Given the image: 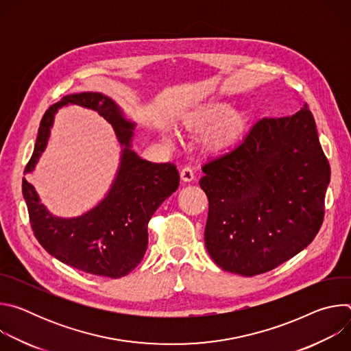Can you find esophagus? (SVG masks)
<instances>
[{
    "mask_svg": "<svg viewBox=\"0 0 351 351\" xmlns=\"http://www.w3.org/2000/svg\"><path fill=\"white\" fill-rule=\"evenodd\" d=\"M180 179L183 182H191L194 179V171L190 168V167H184L182 171H180Z\"/></svg>",
    "mask_w": 351,
    "mask_h": 351,
    "instance_id": "esophagus-1",
    "label": "esophagus"
}]
</instances>
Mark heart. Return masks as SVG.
<instances>
[{
    "mask_svg": "<svg viewBox=\"0 0 351 351\" xmlns=\"http://www.w3.org/2000/svg\"><path fill=\"white\" fill-rule=\"evenodd\" d=\"M215 124L207 141L214 148H223L233 144L244 129V117L240 112L230 111L229 104L215 103L189 115L186 125L191 129H208Z\"/></svg>",
    "mask_w": 351,
    "mask_h": 351,
    "instance_id": "b5f03b06",
    "label": "heart"
}]
</instances>
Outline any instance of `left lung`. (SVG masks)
<instances>
[{"label":"left lung","instance_id":"left-lung-1","mask_svg":"<svg viewBox=\"0 0 351 351\" xmlns=\"http://www.w3.org/2000/svg\"><path fill=\"white\" fill-rule=\"evenodd\" d=\"M207 252L223 271L268 272L304 250L325 214L330 167L307 104L263 118L240 144L203 165Z\"/></svg>","mask_w":351,"mask_h":351}]
</instances>
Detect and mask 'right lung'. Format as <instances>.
<instances>
[{
    "instance_id": "add662e5",
    "label": "right lung",
    "mask_w": 351,
    "mask_h": 351,
    "mask_svg": "<svg viewBox=\"0 0 351 351\" xmlns=\"http://www.w3.org/2000/svg\"><path fill=\"white\" fill-rule=\"evenodd\" d=\"M68 104L93 110L112 125L123 145L119 171L103 202L76 218L49 214L33 184L23 178L22 193L30 225L38 243L61 263L87 274L118 279L143 260L148 221L179 187V172L171 162H149L132 152L134 123L123 118L121 108L107 95L86 91L65 95L45 111L25 173L34 169L45 149L56 112Z\"/></svg>"
}]
</instances>
